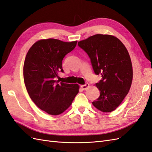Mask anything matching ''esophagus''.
<instances>
[{"label":"esophagus","instance_id":"34e87169","mask_svg":"<svg viewBox=\"0 0 152 152\" xmlns=\"http://www.w3.org/2000/svg\"><path fill=\"white\" fill-rule=\"evenodd\" d=\"M89 86H90V85H89L88 83H86V84H84L83 85H81V88H82L83 90H86V89L89 87Z\"/></svg>","mask_w":152,"mask_h":152}]
</instances>
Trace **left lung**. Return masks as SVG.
Returning <instances> with one entry per match:
<instances>
[{"label": "left lung", "mask_w": 152, "mask_h": 152, "mask_svg": "<svg viewBox=\"0 0 152 152\" xmlns=\"http://www.w3.org/2000/svg\"><path fill=\"white\" fill-rule=\"evenodd\" d=\"M78 46L90 57L95 73L102 75L95 84L100 96L92 104L101 112H112L123 101L132 85V64L127 49L115 37L101 34L81 40Z\"/></svg>", "instance_id": "obj_1"}]
</instances>
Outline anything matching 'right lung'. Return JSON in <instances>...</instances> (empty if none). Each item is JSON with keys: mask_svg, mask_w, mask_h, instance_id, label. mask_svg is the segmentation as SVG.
I'll return each mask as SVG.
<instances>
[{"mask_svg": "<svg viewBox=\"0 0 152 152\" xmlns=\"http://www.w3.org/2000/svg\"><path fill=\"white\" fill-rule=\"evenodd\" d=\"M77 42L40 40L29 48L26 56L23 75L28 93L37 106L48 114L57 115L64 112L79 93L77 84L56 80L58 72H64L62 60Z\"/></svg>", "mask_w": 152, "mask_h": 152, "instance_id": "obj_1", "label": "right lung"}]
</instances>
